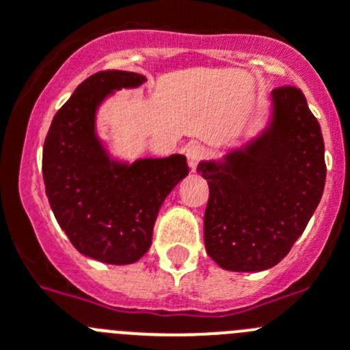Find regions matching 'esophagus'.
<instances>
[{
  "label": "esophagus",
  "mask_w": 350,
  "mask_h": 350,
  "mask_svg": "<svg viewBox=\"0 0 350 350\" xmlns=\"http://www.w3.org/2000/svg\"><path fill=\"white\" fill-rule=\"evenodd\" d=\"M206 155H207V150L206 146H202V144H190V146L187 148V159H188V163H190L191 171L197 169L198 163L206 159Z\"/></svg>",
  "instance_id": "esophagus-1"
}]
</instances>
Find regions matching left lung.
I'll list each match as a JSON object with an SVG mask.
<instances>
[{
    "label": "left lung",
    "mask_w": 350,
    "mask_h": 350,
    "mask_svg": "<svg viewBox=\"0 0 350 350\" xmlns=\"http://www.w3.org/2000/svg\"><path fill=\"white\" fill-rule=\"evenodd\" d=\"M272 100V125L260 139L230 153L223 165H198L209 185L207 254L232 272L277 265L323 197L326 162L319 122L297 87H275Z\"/></svg>",
    "instance_id": "obj_1"
}]
</instances>
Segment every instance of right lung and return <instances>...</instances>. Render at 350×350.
<instances>
[{"instance_id":"obj_1","label":"right lung","mask_w":350,"mask_h":350,"mask_svg":"<svg viewBox=\"0 0 350 350\" xmlns=\"http://www.w3.org/2000/svg\"><path fill=\"white\" fill-rule=\"evenodd\" d=\"M143 81L132 71L94 73L55 113L43 144L53 216L81 254L111 265L134 263L150 250L163 198L190 172L185 155L116 165L96 139L97 105L111 90Z\"/></svg>"}]
</instances>
